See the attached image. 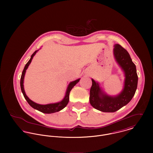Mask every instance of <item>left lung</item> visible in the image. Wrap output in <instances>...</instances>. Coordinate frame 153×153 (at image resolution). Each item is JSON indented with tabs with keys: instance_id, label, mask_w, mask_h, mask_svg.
<instances>
[{
	"instance_id": "left-lung-1",
	"label": "left lung",
	"mask_w": 153,
	"mask_h": 153,
	"mask_svg": "<svg viewBox=\"0 0 153 153\" xmlns=\"http://www.w3.org/2000/svg\"><path fill=\"white\" fill-rule=\"evenodd\" d=\"M114 58L125 74L124 86L120 94L109 96L105 94L99 84L92 79L89 102L95 109L104 112H114L127 105L134 97L138 84L136 66L128 52L119 44L114 45Z\"/></svg>"
}]
</instances>
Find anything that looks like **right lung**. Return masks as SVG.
<instances>
[{"label":"right lung","mask_w":153,"mask_h":153,"mask_svg":"<svg viewBox=\"0 0 153 153\" xmlns=\"http://www.w3.org/2000/svg\"><path fill=\"white\" fill-rule=\"evenodd\" d=\"M38 50L35 51L34 52V53L31 55L30 59L27 62V64L25 65V68H24V69L22 71V75H21V91H22L23 95L25 100L27 101L28 104L32 108H33L34 109H37V110L39 111H41L43 113H45V114H51V113H54V112H58V111H61V109H64L67 105V104L69 102V100L70 91H71L72 88L74 87L79 81L80 79H76L75 81H72L69 83V84L68 85V87L66 89L65 95L64 99L59 102L53 103V104H46V105H41V104L35 103V102L30 100L25 94L24 87H23V81H24V77H25L26 70L27 69L28 66L30 65V64L32 61V59L33 57L36 54V53L38 52Z\"/></svg>","instance_id":"right-lung-1"}]
</instances>
